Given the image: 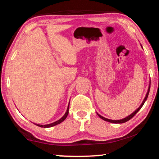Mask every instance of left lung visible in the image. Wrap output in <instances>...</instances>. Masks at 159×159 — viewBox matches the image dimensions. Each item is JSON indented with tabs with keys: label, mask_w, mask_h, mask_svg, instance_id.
<instances>
[{
	"label": "left lung",
	"mask_w": 159,
	"mask_h": 159,
	"mask_svg": "<svg viewBox=\"0 0 159 159\" xmlns=\"http://www.w3.org/2000/svg\"><path fill=\"white\" fill-rule=\"evenodd\" d=\"M141 46H142V45H141ZM150 85H151V81H149V88H148V90H147V94H146V96H145V98H144V100H143V102H142V103L140 104V106H139L138 109H137L135 111H134L133 113H132L131 114H130L129 116H126L125 118H122V119H120V120H111V119H109V118H104V117H103L102 116H101V115H99L98 113H97V114H98V116L99 117V118H101L102 119H103L104 120H106V121H107V122H109V123H125V122H127L128 120H129L130 119H131L132 118H133L134 115H135L137 113H138L139 110H140V109L142 108V106L144 105V102H146V100H147V98H148V95H149V90H150Z\"/></svg>",
	"instance_id": "left-lung-1"
}]
</instances>
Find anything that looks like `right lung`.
Returning <instances> with one entry per match:
<instances>
[{"mask_svg": "<svg viewBox=\"0 0 159 159\" xmlns=\"http://www.w3.org/2000/svg\"><path fill=\"white\" fill-rule=\"evenodd\" d=\"M70 102V101H69ZM69 105L68 107H67V109H66V111L64 115L62 117H61L60 119H59L57 121L52 123H50V124H46V125H40V124H36V123H35V125H36L38 126H39V127H41V128H50V127H52V126H55L57 124H60L61 122H63L64 120L66 119V118L67 117V116H68L69 114Z\"/></svg>", "mask_w": 159, "mask_h": 159, "instance_id": "add662e5", "label": "right lung"}]
</instances>
